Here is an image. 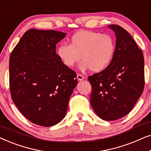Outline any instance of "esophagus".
I'll return each mask as SVG.
<instances>
[{"label": "esophagus", "mask_w": 151, "mask_h": 151, "mask_svg": "<svg viewBox=\"0 0 151 151\" xmlns=\"http://www.w3.org/2000/svg\"><path fill=\"white\" fill-rule=\"evenodd\" d=\"M78 81H82V80H84V76H82L81 74H77V76H76Z\"/></svg>", "instance_id": "34e87169"}]
</instances>
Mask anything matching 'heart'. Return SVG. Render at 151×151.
Masks as SVG:
<instances>
[{
    "instance_id": "b5f03b06",
    "label": "heart",
    "mask_w": 151,
    "mask_h": 151,
    "mask_svg": "<svg viewBox=\"0 0 151 151\" xmlns=\"http://www.w3.org/2000/svg\"><path fill=\"white\" fill-rule=\"evenodd\" d=\"M115 44L112 37L91 31H80L73 35L70 45L61 44L57 55L67 67H73L81 60L79 69L91 70L94 73L104 71L112 61Z\"/></svg>"
}]
</instances>
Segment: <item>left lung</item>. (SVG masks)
<instances>
[{
    "mask_svg": "<svg viewBox=\"0 0 151 151\" xmlns=\"http://www.w3.org/2000/svg\"><path fill=\"white\" fill-rule=\"evenodd\" d=\"M108 27L115 32V51L108 67L88 78L92 87L91 104L104 120L124 117L142 96L144 87V60L131 34L118 25Z\"/></svg>",
    "mask_w": 151,
    "mask_h": 151,
    "instance_id": "1",
    "label": "left lung"
}]
</instances>
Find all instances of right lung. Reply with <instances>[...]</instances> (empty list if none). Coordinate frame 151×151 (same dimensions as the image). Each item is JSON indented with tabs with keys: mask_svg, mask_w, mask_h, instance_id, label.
Listing matches in <instances>:
<instances>
[{
	"mask_svg": "<svg viewBox=\"0 0 151 151\" xmlns=\"http://www.w3.org/2000/svg\"><path fill=\"white\" fill-rule=\"evenodd\" d=\"M66 34L32 29L24 33L10 55L12 100L35 124L51 127L62 121L78 84L76 73L55 52V45Z\"/></svg>",
	"mask_w": 151,
	"mask_h": 151,
	"instance_id": "add662e5",
	"label": "right lung"
}]
</instances>
